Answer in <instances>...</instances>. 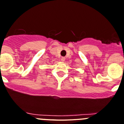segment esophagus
I'll return each mask as SVG.
<instances>
[{
    "label": "esophagus",
    "mask_w": 124,
    "mask_h": 124,
    "mask_svg": "<svg viewBox=\"0 0 124 124\" xmlns=\"http://www.w3.org/2000/svg\"><path fill=\"white\" fill-rule=\"evenodd\" d=\"M61 61H62V62H64L65 61V57H61Z\"/></svg>",
    "instance_id": "esophagus-1"
}]
</instances>
